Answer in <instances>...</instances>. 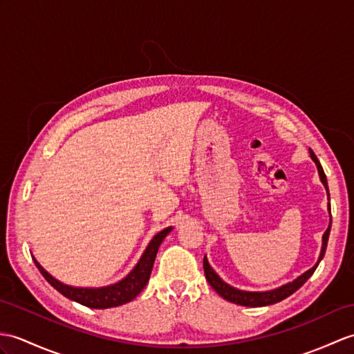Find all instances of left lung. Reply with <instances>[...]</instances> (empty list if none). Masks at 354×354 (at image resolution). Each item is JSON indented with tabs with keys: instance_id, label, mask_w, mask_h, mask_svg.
I'll use <instances>...</instances> for the list:
<instances>
[{
	"instance_id": "1",
	"label": "left lung",
	"mask_w": 354,
	"mask_h": 354,
	"mask_svg": "<svg viewBox=\"0 0 354 354\" xmlns=\"http://www.w3.org/2000/svg\"><path fill=\"white\" fill-rule=\"evenodd\" d=\"M310 153V158L314 160V162L317 164V169H318V175L319 179H322V183L326 188L327 196H328V187H327V179L324 175V170L322 167V164H319L318 158L315 157V153L312 152V149H309ZM328 214H330V203H328ZM330 226H332V214H330V225L326 229V232L323 235V245H322V253H319V258L317 261V264L309 268L308 271H305L301 276H299L295 281L285 283L282 286H279L276 290H270V291H243V290H236L234 286H231L229 283H226L225 281H221L220 276L216 273L212 267L209 266V262L207 259V257L203 258V270H205V277H207L208 283L212 286V290H214L218 295H221L225 300L235 303V305H241V306H250V308H259V306H268V305H274L277 301H282L283 299L290 297L292 292L297 291L300 286L305 283L308 279L314 274L315 268L318 267L319 261L323 259L324 253H326V248H327V241H328V234H330Z\"/></svg>"
}]
</instances>
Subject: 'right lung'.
Masks as SVG:
<instances>
[{
	"instance_id": "right-lung-1",
	"label": "right lung",
	"mask_w": 354,
	"mask_h": 354,
	"mask_svg": "<svg viewBox=\"0 0 354 354\" xmlns=\"http://www.w3.org/2000/svg\"><path fill=\"white\" fill-rule=\"evenodd\" d=\"M171 229H174L171 226L162 229L161 232H158L152 238L149 245H147L145 253L142 254V258H140V261L137 262V266L127 277H123L118 283L101 286V288H77V286L64 285L49 274L48 271L36 261V258H32V261H35L36 267L46 279L48 283L53 285L57 291L62 292L64 297H68L69 300H73L80 303V305H84L92 309L116 308L120 305H125V303L131 300H134L137 295L142 292L146 283L149 282L153 261H155V257H157L160 244L162 243L164 238L169 235Z\"/></svg>"
}]
</instances>
